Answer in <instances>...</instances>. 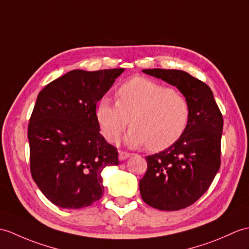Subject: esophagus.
Listing matches in <instances>:
<instances>
[{"mask_svg": "<svg viewBox=\"0 0 249 249\" xmlns=\"http://www.w3.org/2000/svg\"><path fill=\"white\" fill-rule=\"evenodd\" d=\"M129 156H130V154L127 153V152H123V151H120V152H119V159H120L121 161L126 160L127 158L129 157Z\"/></svg>", "mask_w": 249, "mask_h": 249, "instance_id": "1", "label": "esophagus"}]
</instances>
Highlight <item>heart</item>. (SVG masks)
I'll use <instances>...</instances> for the list:
<instances>
[{
  "label": "heart",
  "mask_w": 249,
  "mask_h": 249,
  "mask_svg": "<svg viewBox=\"0 0 249 249\" xmlns=\"http://www.w3.org/2000/svg\"><path fill=\"white\" fill-rule=\"evenodd\" d=\"M115 100L102 98L95 112L103 136L110 142L118 140L130 120L131 128L124 139L127 145L162 151L180 140L189 126L187 97L154 79L128 80L118 89Z\"/></svg>",
  "instance_id": "obj_1"
}]
</instances>
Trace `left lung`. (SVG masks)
Returning <instances> with one entry per match:
<instances>
[{
	"mask_svg": "<svg viewBox=\"0 0 249 249\" xmlns=\"http://www.w3.org/2000/svg\"><path fill=\"white\" fill-rule=\"evenodd\" d=\"M143 72L175 86L190 103L191 119L184 135L174 145L147 156V171L139 182L147 205L180 210L203 196L219 170L223 115L209 86L189 73L164 69Z\"/></svg>",
	"mask_w": 249,
	"mask_h": 249,
	"instance_id": "left-lung-1",
	"label": "left lung"
}]
</instances>
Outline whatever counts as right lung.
Wrapping results in <instances>:
<instances>
[{"instance_id": "1", "label": "right lung", "mask_w": 249, "mask_h": 249, "mask_svg": "<svg viewBox=\"0 0 249 249\" xmlns=\"http://www.w3.org/2000/svg\"><path fill=\"white\" fill-rule=\"evenodd\" d=\"M123 72L73 70L39 92L27 131L31 173L54 205L80 209L103 196L102 172L119 159L100 134L96 103Z\"/></svg>"}]
</instances>
